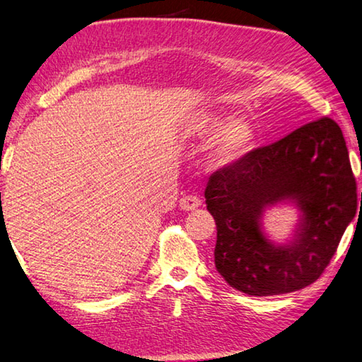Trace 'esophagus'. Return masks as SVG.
Returning <instances> with one entry per match:
<instances>
[{
  "mask_svg": "<svg viewBox=\"0 0 362 362\" xmlns=\"http://www.w3.org/2000/svg\"><path fill=\"white\" fill-rule=\"evenodd\" d=\"M199 206H201V199L198 198V196H194V194H187V196H183V198L180 199V209L185 210V212H189V210L198 209Z\"/></svg>",
  "mask_w": 362,
  "mask_h": 362,
  "instance_id": "1",
  "label": "esophagus"
}]
</instances>
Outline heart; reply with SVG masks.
Returning <instances> with one entry per match:
<instances>
[{
  "instance_id": "heart-1",
  "label": "heart",
  "mask_w": 362,
  "mask_h": 362,
  "mask_svg": "<svg viewBox=\"0 0 362 362\" xmlns=\"http://www.w3.org/2000/svg\"><path fill=\"white\" fill-rule=\"evenodd\" d=\"M216 127V118L206 112L194 114L188 120L187 129L193 136H206ZM255 139L253 128L247 118L235 117L216 129L212 141V161L215 164H229L244 156Z\"/></svg>"
}]
</instances>
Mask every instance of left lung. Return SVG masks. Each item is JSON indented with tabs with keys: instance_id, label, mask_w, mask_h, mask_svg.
Instances as JSON below:
<instances>
[{
	"instance_id": "1",
	"label": "left lung",
	"mask_w": 362,
	"mask_h": 362,
	"mask_svg": "<svg viewBox=\"0 0 362 362\" xmlns=\"http://www.w3.org/2000/svg\"><path fill=\"white\" fill-rule=\"evenodd\" d=\"M204 196L216 223V271L248 296L293 293L320 279L358 206L344 134L327 117L215 170ZM281 200L296 202L303 218L291 244L275 246L260 218Z\"/></svg>"
}]
</instances>
